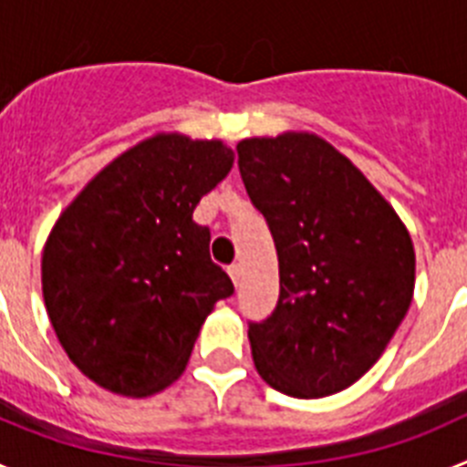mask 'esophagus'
Instances as JSON below:
<instances>
[{"mask_svg": "<svg viewBox=\"0 0 467 467\" xmlns=\"http://www.w3.org/2000/svg\"><path fill=\"white\" fill-rule=\"evenodd\" d=\"M229 275H231V280H234V283H241V275H243V269H241V264H231L229 266Z\"/></svg>", "mask_w": 467, "mask_h": 467, "instance_id": "obj_1", "label": "esophagus"}]
</instances>
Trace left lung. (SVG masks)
Instances as JSON below:
<instances>
[{"instance_id": "obj_1", "label": "left lung", "mask_w": 467, "mask_h": 467, "mask_svg": "<svg viewBox=\"0 0 467 467\" xmlns=\"http://www.w3.org/2000/svg\"><path fill=\"white\" fill-rule=\"evenodd\" d=\"M238 171L278 253L274 313L250 323L254 367L292 398L353 386L414 295V245L390 203L313 133L238 142Z\"/></svg>"}]
</instances>
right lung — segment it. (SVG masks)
<instances>
[{"mask_svg":"<svg viewBox=\"0 0 467 467\" xmlns=\"http://www.w3.org/2000/svg\"><path fill=\"white\" fill-rule=\"evenodd\" d=\"M234 166L220 140L161 133L123 151L57 217L41 290L69 360L111 393L154 395L187 367L234 283L210 259L198 201Z\"/></svg>","mask_w":467,"mask_h":467,"instance_id":"add662e5","label":"right lung"}]
</instances>
